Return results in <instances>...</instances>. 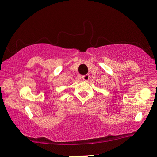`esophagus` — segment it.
<instances>
[{
  "instance_id": "1",
  "label": "esophagus",
  "mask_w": 157,
  "mask_h": 157,
  "mask_svg": "<svg viewBox=\"0 0 157 157\" xmlns=\"http://www.w3.org/2000/svg\"><path fill=\"white\" fill-rule=\"evenodd\" d=\"M82 79H83V80L87 82L89 79V75H88V74H86V75H82Z\"/></svg>"
}]
</instances>
